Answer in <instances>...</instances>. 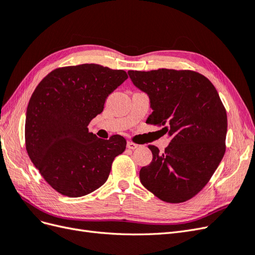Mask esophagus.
Segmentation results:
<instances>
[{
	"label": "esophagus",
	"instance_id": "1",
	"mask_svg": "<svg viewBox=\"0 0 255 255\" xmlns=\"http://www.w3.org/2000/svg\"><path fill=\"white\" fill-rule=\"evenodd\" d=\"M127 146H128V149L135 150V149H137V148H138V144H136V143H134V142H132V141H128Z\"/></svg>",
	"mask_w": 255,
	"mask_h": 255
}]
</instances>
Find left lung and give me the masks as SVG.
Listing matches in <instances>:
<instances>
[{
  "label": "left lung",
  "instance_id": "left-lung-1",
  "mask_svg": "<svg viewBox=\"0 0 255 255\" xmlns=\"http://www.w3.org/2000/svg\"><path fill=\"white\" fill-rule=\"evenodd\" d=\"M146 94L152 114L146 122L168 126L164 153L149 145L152 161L139 171L143 186L160 200L181 203L210 181L226 151L227 113L214 85L202 74L172 69L128 71Z\"/></svg>",
  "mask_w": 255,
  "mask_h": 255
}]
</instances>
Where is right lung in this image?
Here are the masks:
<instances>
[{"instance_id":"add662e5","label":"right lung","mask_w":255,"mask_h":255,"mask_svg":"<svg viewBox=\"0 0 255 255\" xmlns=\"http://www.w3.org/2000/svg\"><path fill=\"white\" fill-rule=\"evenodd\" d=\"M128 79L123 70L96 64L58 68L38 84L26 110L25 144L30 160L59 194L78 198L109 179L127 140L89 133L107 97Z\"/></svg>"}]
</instances>
